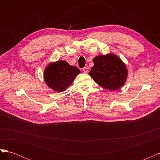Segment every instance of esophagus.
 Wrapping results in <instances>:
<instances>
[{"mask_svg":"<svg viewBox=\"0 0 160 160\" xmlns=\"http://www.w3.org/2000/svg\"><path fill=\"white\" fill-rule=\"evenodd\" d=\"M83 71L84 72H85V73H87V72H88V69L87 68V67H84V68L83 69Z\"/></svg>","mask_w":160,"mask_h":160,"instance_id":"esophagus-1","label":"esophagus"}]
</instances>
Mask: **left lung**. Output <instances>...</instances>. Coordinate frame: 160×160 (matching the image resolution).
Instances as JSON below:
<instances>
[{
  "label": "left lung",
  "instance_id": "obj_1",
  "mask_svg": "<svg viewBox=\"0 0 160 160\" xmlns=\"http://www.w3.org/2000/svg\"><path fill=\"white\" fill-rule=\"evenodd\" d=\"M89 75L104 89L115 91L125 84L128 74L124 62L115 54L99 55L93 59Z\"/></svg>",
  "mask_w": 160,
  "mask_h": 160
}]
</instances>
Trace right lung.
<instances>
[{
  "mask_svg": "<svg viewBox=\"0 0 160 160\" xmlns=\"http://www.w3.org/2000/svg\"><path fill=\"white\" fill-rule=\"evenodd\" d=\"M80 72L77 67L69 65L65 61H58L46 67L44 79L47 86L53 91L62 92L72 84Z\"/></svg>",
  "mask_w": 160,
  "mask_h": 160,
  "instance_id": "obj_1",
  "label": "right lung"
}]
</instances>
